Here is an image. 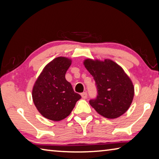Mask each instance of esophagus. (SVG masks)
<instances>
[{
	"label": "esophagus",
	"mask_w": 159,
	"mask_h": 159,
	"mask_svg": "<svg viewBox=\"0 0 159 159\" xmlns=\"http://www.w3.org/2000/svg\"><path fill=\"white\" fill-rule=\"evenodd\" d=\"M81 97H82L83 99H86V98H87V97H88L87 93H85V92L82 93H81Z\"/></svg>",
	"instance_id": "esophagus-1"
}]
</instances>
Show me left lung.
Returning <instances> with one entry per match:
<instances>
[{"instance_id": "left-lung-1", "label": "left lung", "mask_w": 159, "mask_h": 159, "mask_svg": "<svg viewBox=\"0 0 159 159\" xmlns=\"http://www.w3.org/2000/svg\"><path fill=\"white\" fill-rule=\"evenodd\" d=\"M85 67L93 76L98 90L90 104L102 116L116 118L127 111L133 102L134 87L130 78L116 63L87 59Z\"/></svg>"}]
</instances>
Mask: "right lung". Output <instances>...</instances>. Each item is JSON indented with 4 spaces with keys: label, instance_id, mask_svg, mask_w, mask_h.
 <instances>
[{
    "label": "right lung",
    "instance_id": "1",
    "mask_svg": "<svg viewBox=\"0 0 159 159\" xmlns=\"http://www.w3.org/2000/svg\"><path fill=\"white\" fill-rule=\"evenodd\" d=\"M71 64V60L66 57L54 59L45 66L34 85V103L48 119L59 121L66 118L81 98L65 79Z\"/></svg>",
    "mask_w": 159,
    "mask_h": 159
}]
</instances>
